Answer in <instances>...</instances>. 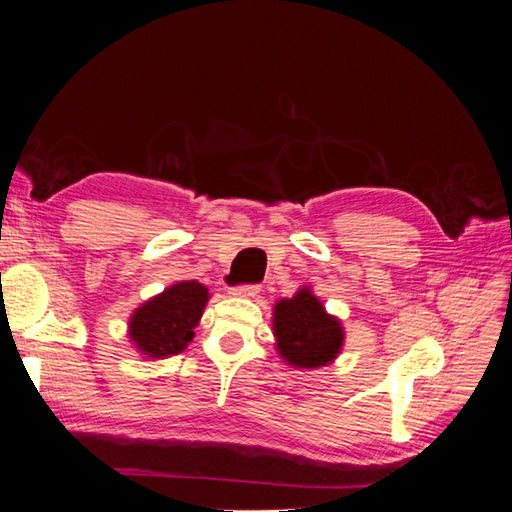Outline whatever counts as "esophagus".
<instances>
[{
	"label": "esophagus",
	"instance_id": "obj_1",
	"mask_svg": "<svg viewBox=\"0 0 512 512\" xmlns=\"http://www.w3.org/2000/svg\"><path fill=\"white\" fill-rule=\"evenodd\" d=\"M258 290H260L258 284H241V286L230 288V294H235V297H254V294H258Z\"/></svg>",
	"mask_w": 512,
	"mask_h": 512
}]
</instances>
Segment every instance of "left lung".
<instances>
[{"label": "left lung", "instance_id": "obj_1", "mask_svg": "<svg viewBox=\"0 0 512 512\" xmlns=\"http://www.w3.org/2000/svg\"><path fill=\"white\" fill-rule=\"evenodd\" d=\"M277 350L294 367H320L331 363L344 342L339 322L324 312L309 290L282 299L273 312Z\"/></svg>", "mask_w": 512, "mask_h": 512}]
</instances>
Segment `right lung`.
I'll return each mask as SVG.
<instances>
[{"label":"right lung","mask_w":512,"mask_h":512,"mask_svg":"<svg viewBox=\"0 0 512 512\" xmlns=\"http://www.w3.org/2000/svg\"><path fill=\"white\" fill-rule=\"evenodd\" d=\"M207 299L209 290L198 282H181L166 288L134 312L130 320L132 342L153 359L179 354L192 342Z\"/></svg>","instance_id":"add662e5"}]
</instances>
